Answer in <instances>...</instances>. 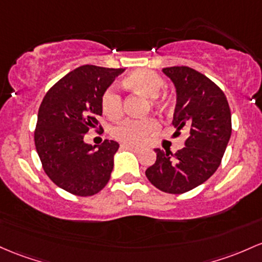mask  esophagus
<instances>
[{
  "label": "esophagus",
  "mask_w": 262,
  "mask_h": 262,
  "mask_svg": "<svg viewBox=\"0 0 262 262\" xmlns=\"http://www.w3.org/2000/svg\"><path fill=\"white\" fill-rule=\"evenodd\" d=\"M122 148L124 149H129V150H133V151H139L140 150V146L138 145H132V144H122Z\"/></svg>",
  "instance_id": "esophagus-1"
}]
</instances>
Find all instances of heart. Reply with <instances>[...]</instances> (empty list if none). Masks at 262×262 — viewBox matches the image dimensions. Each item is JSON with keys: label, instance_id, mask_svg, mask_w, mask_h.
I'll return each mask as SVG.
<instances>
[{"label": "heart", "instance_id": "obj_1", "mask_svg": "<svg viewBox=\"0 0 262 262\" xmlns=\"http://www.w3.org/2000/svg\"><path fill=\"white\" fill-rule=\"evenodd\" d=\"M125 88L136 92L146 98H153L151 103L157 108H165L169 99L163 91L164 79L158 73L149 70H138L129 73L123 79ZM102 111L104 116L111 119H117L122 116L123 103L122 97L114 89H107L102 96ZM158 129V122L154 118H142V119H126L113 129V136L125 143L142 142Z\"/></svg>", "mask_w": 262, "mask_h": 262}]
</instances>
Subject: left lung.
Wrapping results in <instances>:
<instances>
[{
	"label": "left lung",
	"mask_w": 262,
	"mask_h": 262,
	"mask_svg": "<svg viewBox=\"0 0 262 262\" xmlns=\"http://www.w3.org/2000/svg\"><path fill=\"white\" fill-rule=\"evenodd\" d=\"M177 92L175 133L189 132L185 146L177 153L154 149L157 160L145 170L155 188L183 194L205 183L219 168L231 136L228 99L208 77L189 67L163 68Z\"/></svg>",
	"instance_id": "obj_1"
}]
</instances>
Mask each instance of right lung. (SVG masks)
<instances>
[{
	"instance_id": "obj_1",
	"label": "right lung",
	"mask_w": 262,
	"mask_h": 262,
	"mask_svg": "<svg viewBox=\"0 0 262 262\" xmlns=\"http://www.w3.org/2000/svg\"><path fill=\"white\" fill-rule=\"evenodd\" d=\"M122 68L85 64L66 74L43 98L38 111L34 144L43 170L63 190L91 196L107 185L119 144L84 142L89 129L98 128L102 96Z\"/></svg>"
}]
</instances>
